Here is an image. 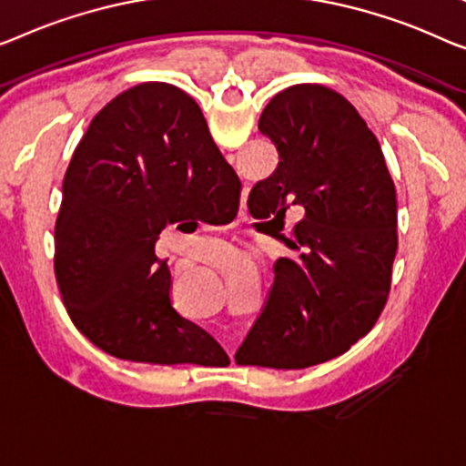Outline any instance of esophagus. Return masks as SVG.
<instances>
[{"label": "esophagus", "mask_w": 466, "mask_h": 466, "mask_svg": "<svg viewBox=\"0 0 466 466\" xmlns=\"http://www.w3.org/2000/svg\"><path fill=\"white\" fill-rule=\"evenodd\" d=\"M230 358H232V353H230ZM232 360H234V358H232Z\"/></svg>", "instance_id": "esophagus-1"}]
</instances>
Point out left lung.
<instances>
[{
	"instance_id": "1",
	"label": "left lung",
	"mask_w": 466,
	"mask_h": 466,
	"mask_svg": "<svg viewBox=\"0 0 466 466\" xmlns=\"http://www.w3.org/2000/svg\"><path fill=\"white\" fill-rule=\"evenodd\" d=\"M276 171L248 194V209L305 218L284 238L297 255L276 261L259 318L236 364L308 368L341 356L379 320L398 251V200L383 150L341 94L301 83L259 116ZM284 228V226H282Z\"/></svg>"
}]
</instances>
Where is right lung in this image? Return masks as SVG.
I'll return each instance as SVG.
<instances>
[{
  "instance_id": "add662e5",
  "label": "right lung",
  "mask_w": 466,
  "mask_h": 466,
  "mask_svg": "<svg viewBox=\"0 0 466 466\" xmlns=\"http://www.w3.org/2000/svg\"><path fill=\"white\" fill-rule=\"evenodd\" d=\"M240 179L198 104L169 83L116 96L75 150L56 219L54 269L73 324L110 356L148 364L228 360L173 309L155 245L167 226L236 215Z\"/></svg>"
}]
</instances>
